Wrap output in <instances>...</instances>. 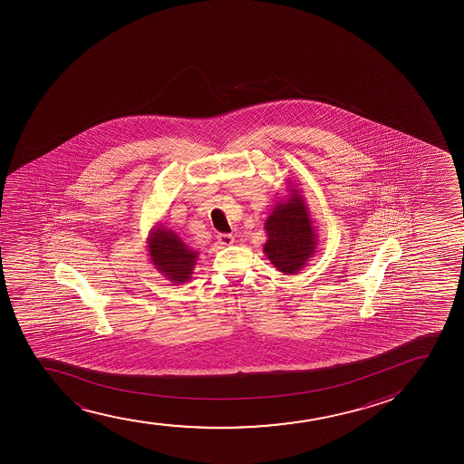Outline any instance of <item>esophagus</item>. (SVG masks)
I'll return each mask as SVG.
<instances>
[{"mask_svg": "<svg viewBox=\"0 0 464 464\" xmlns=\"http://www.w3.org/2000/svg\"><path fill=\"white\" fill-rule=\"evenodd\" d=\"M217 240H218L219 245L230 246L234 243L235 238L230 234H219L218 237H217Z\"/></svg>", "mask_w": 464, "mask_h": 464, "instance_id": "obj_1", "label": "esophagus"}]
</instances>
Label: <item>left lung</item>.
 Masks as SVG:
<instances>
[{
  "label": "left lung",
  "mask_w": 464,
  "mask_h": 464,
  "mask_svg": "<svg viewBox=\"0 0 464 464\" xmlns=\"http://www.w3.org/2000/svg\"><path fill=\"white\" fill-rule=\"evenodd\" d=\"M288 192V198L280 199L266 218L263 252L278 271L294 276L314 256L319 240L304 195L295 186H289Z\"/></svg>",
  "instance_id": "obj_1"
}]
</instances>
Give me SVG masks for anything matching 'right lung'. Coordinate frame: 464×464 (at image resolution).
Returning <instances> with one entry per match:
<instances>
[{
  "mask_svg": "<svg viewBox=\"0 0 464 464\" xmlns=\"http://www.w3.org/2000/svg\"><path fill=\"white\" fill-rule=\"evenodd\" d=\"M147 246L151 265L167 280L182 285L192 278L199 252L190 249L176 232L156 223L150 230Z\"/></svg>",
  "mask_w": 464,
  "mask_h": 464,
  "instance_id": "1",
  "label": "right lung"
}]
</instances>
